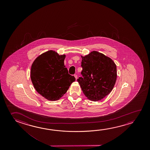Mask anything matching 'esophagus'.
<instances>
[{
    "label": "esophagus",
    "instance_id": "34e87169",
    "mask_svg": "<svg viewBox=\"0 0 150 150\" xmlns=\"http://www.w3.org/2000/svg\"><path fill=\"white\" fill-rule=\"evenodd\" d=\"M74 77H75V79H77V75L76 74H75V75H74Z\"/></svg>",
    "mask_w": 150,
    "mask_h": 150
}]
</instances>
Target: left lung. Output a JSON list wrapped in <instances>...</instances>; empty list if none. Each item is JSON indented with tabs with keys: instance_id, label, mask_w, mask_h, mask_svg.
I'll use <instances>...</instances> for the list:
<instances>
[{
	"instance_id": "8db88e82",
	"label": "left lung",
	"mask_w": 150,
	"mask_h": 150,
	"mask_svg": "<svg viewBox=\"0 0 150 150\" xmlns=\"http://www.w3.org/2000/svg\"><path fill=\"white\" fill-rule=\"evenodd\" d=\"M82 76L77 79L84 95L98 101L110 93L117 79V67L110 58L98 52L82 57Z\"/></svg>"
}]
</instances>
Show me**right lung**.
<instances>
[{"mask_svg":"<svg viewBox=\"0 0 150 150\" xmlns=\"http://www.w3.org/2000/svg\"><path fill=\"white\" fill-rule=\"evenodd\" d=\"M65 57V55L50 50L38 57L31 66L30 76L34 87L47 100L59 99L75 81L64 65Z\"/></svg>","mask_w":150,"mask_h":150,"instance_id":"add662e5","label":"right lung"}]
</instances>
